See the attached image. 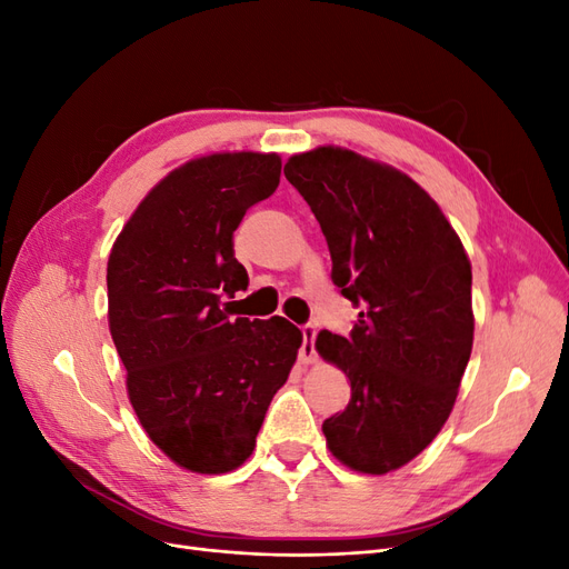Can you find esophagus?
<instances>
[{
  "mask_svg": "<svg viewBox=\"0 0 569 569\" xmlns=\"http://www.w3.org/2000/svg\"><path fill=\"white\" fill-rule=\"evenodd\" d=\"M303 343H301V349H299V360L303 366H311V363H316L318 360V353H316V335H318V330H316V325H306L303 327Z\"/></svg>",
  "mask_w": 569,
  "mask_h": 569,
  "instance_id": "1",
  "label": "esophagus"
}]
</instances>
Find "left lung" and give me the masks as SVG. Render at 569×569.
I'll use <instances>...</instances> for the list:
<instances>
[{
	"label": "left lung",
	"instance_id": "8db88e82",
	"mask_svg": "<svg viewBox=\"0 0 569 569\" xmlns=\"http://www.w3.org/2000/svg\"><path fill=\"white\" fill-rule=\"evenodd\" d=\"M284 176L320 222L335 284L363 308L351 337L316 339L351 380L347 410L322 422L327 449L356 472H393L453 410L475 337L470 258L399 168L327 144L289 157Z\"/></svg>",
	"mask_w": 569,
	"mask_h": 569
}]
</instances>
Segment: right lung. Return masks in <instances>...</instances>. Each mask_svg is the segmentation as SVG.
<instances>
[{"label": "right lung", "mask_w": 569, "mask_h": 569, "mask_svg": "<svg viewBox=\"0 0 569 569\" xmlns=\"http://www.w3.org/2000/svg\"><path fill=\"white\" fill-rule=\"evenodd\" d=\"M280 153L216 151L149 189L107 266L109 330L149 439L199 475L232 472L297 363V325L230 311L249 274L232 232L280 184Z\"/></svg>", "instance_id": "1"}]
</instances>
